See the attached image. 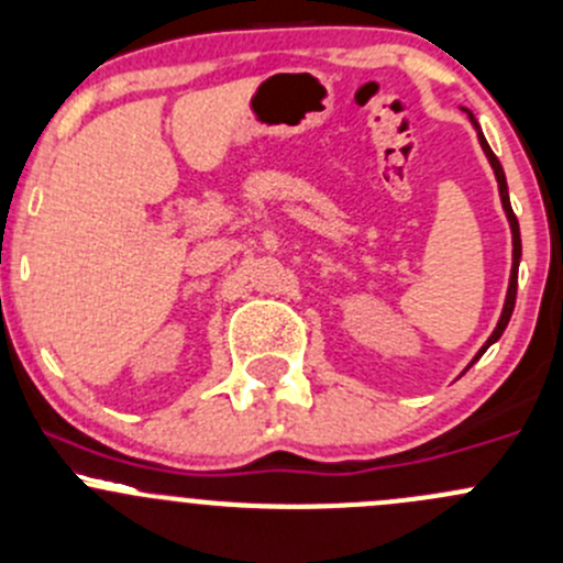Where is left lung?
Masks as SVG:
<instances>
[{
    "instance_id": "left-lung-1",
    "label": "left lung",
    "mask_w": 563,
    "mask_h": 563,
    "mask_svg": "<svg viewBox=\"0 0 563 563\" xmlns=\"http://www.w3.org/2000/svg\"><path fill=\"white\" fill-rule=\"evenodd\" d=\"M468 117H471L473 128H476V133H478V144H482L484 155H487L489 166H493V172H495V180H498L500 205H504V213H506V219H509V227H511V276H509V289H506L504 311H500V320H498V325H495V331L489 333V339H487V342L482 344V350H478V353H476V358H473V361H478V358H482V355H484V350L489 347V344H493V342H498V339H500V333H504V331H506V325H509V317H511V311H515V298H517V268H520V257H522V243H520V224H517V216H515V210H511V205H509V188H506V175H504V166H500V161L495 158V153H493V150H489L487 139H484V133H482V128H478L476 117H473L471 111H468ZM473 361H471V364H473Z\"/></svg>"
}]
</instances>
